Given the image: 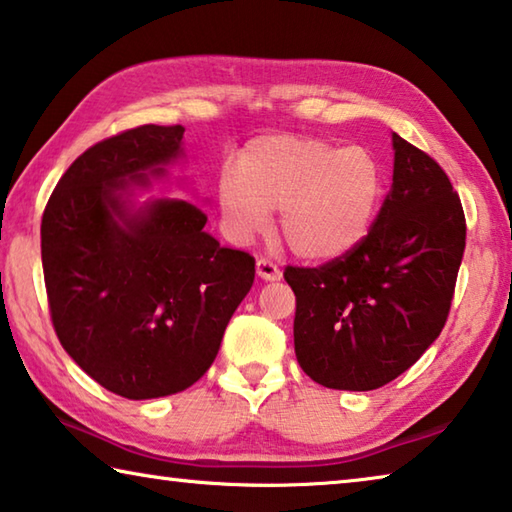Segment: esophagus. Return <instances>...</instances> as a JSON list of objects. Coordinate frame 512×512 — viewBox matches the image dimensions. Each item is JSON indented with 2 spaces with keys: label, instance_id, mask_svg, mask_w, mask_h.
Listing matches in <instances>:
<instances>
[{
  "label": "esophagus",
  "instance_id": "obj_1",
  "mask_svg": "<svg viewBox=\"0 0 512 512\" xmlns=\"http://www.w3.org/2000/svg\"><path fill=\"white\" fill-rule=\"evenodd\" d=\"M257 275L262 277V280H280L282 271L268 257H259L257 259Z\"/></svg>",
  "mask_w": 512,
  "mask_h": 512
}]
</instances>
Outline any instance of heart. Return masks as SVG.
I'll return each mask as SVG.
<instances>
[{"label": "heart", "instance_id": "1", "mask_svg": "<svg viewBox=\"0 0 512 512\" xmlns=\"http://www.w3.org/2000/svg\"><path fill=\"white\" fill-rule=\"evenodd\" d=\"M219 205L230 235L250 241L280 210L282 239L305 259H334L366 237L381 196V167L363 146L318 137L268 135L219 173Z\"/></svg>", "mask_w": 512, "mask_h": 512}]
</instances>
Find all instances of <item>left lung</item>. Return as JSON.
I'll use <instances>...</instances> for the list:
<instances>
[{"label": "left lung", "instance_id": "obj_1", "mask_svg": "<svg viewBox=\"0 0 512 512\" xmlns=\"http://www.w3.org/2000/svg\"><path fill=\"white\" fill-rule=\"evenodd\" d=\"M393 185L368 235L320 266H287L300 368L327 388L375 391L438 339L465 250V214L443 167L393 133Z\"/></svg>", "mask_w": 512, "mask_h": 512}]
</instances>
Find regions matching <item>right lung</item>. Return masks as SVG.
<instances>
[{"mask_svg": "<svg viewBox=\"0 0 512 512\" xmlns=\"http://www.w3.org/2000/svg\"><path fill=\"white\" fill-rule=\"evenodd\" d=\"M183 126L128 128L81 153L42 214L49 314L65 352L110 393L151 400L185 391L219 352L253 287L255 257L221 246L185 201L128 214L119 189L162 176Z\"/></svg>", "mask_w": 512, "mask_h": 512, "instance_id": "right-lung-1", "label": "right lung"}]
</instances>
